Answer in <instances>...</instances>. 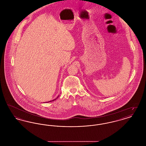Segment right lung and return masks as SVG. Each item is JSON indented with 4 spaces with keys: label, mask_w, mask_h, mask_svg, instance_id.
<instances>
[{
    "label": "right lung",
    "mask_w": 146,
    "mask_h": 146,
    "mask_svg": "<svg viewBox=\"0 0 146 146\" xmlns=\"http://www.w3.org/2000/svg\"><path fill=\"white\" fill-rule=\"evenodd\" d=\"M58 96H57V97H56V98H55V99H54V100H52V101H49V102H51V101H55V100H56V99H57V98H58Z\"/></svg>",
    "instance_id": "obj_1"
}]
</instances>
